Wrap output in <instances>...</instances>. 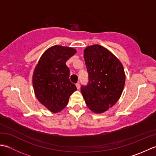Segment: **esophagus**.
Instances as JSON below:
<instances>
[{"instance_id": "esophagus-1", "label": "esophagus", "mask_w": 156, "mask_h": 156, "mask_svg": "<svg viewBox=\"0 0 156 156\" xmlns=\"http://www.w3.org/2000/svg\"><path fill=\"white\" fill-rule=\"evenodd\" d=\"M76 88H77L78 89H79V88H80V83H76Z\"/></svg>"}]
</instances>
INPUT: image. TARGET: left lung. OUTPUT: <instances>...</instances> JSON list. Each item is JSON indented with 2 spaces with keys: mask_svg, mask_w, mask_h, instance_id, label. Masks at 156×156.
Masks as SVG:
<instances>
[{
  "mask_svg": "<svg viewBox=\"0 0 156 156\" xmlns=\"http://www.w3.org/2000/svg\"><path fill=\"white\" fill-rule=\"evenodd\" d=\"M88 82L81 92L88 107L102 113L112 107L123 90L125 75L121 62L107 49L93 45L84 49Z\"/></svg>",
  "mask_w": 156,
  "mask_h": 156,
  "instance_id": "8db88e82",
  "label": "left lung"
}]
</instances>
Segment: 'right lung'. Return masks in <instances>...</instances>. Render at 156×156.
Returning <instances> with one entry per match:
<instances>
[{
  "label": "right lung",
  "mask_w": 156,
  "mask_h": 156,
  "mask_svg": "<svg viewBox=\"0 0 156 156\" xmlns=\"http://www.w3.org/2000/svg\"><path fill=\"white\" fill-rule=\"evenodd\" d=\"M76 49L54 45L39 59L33 76V86L38 101L53 112H60L67 105L70 95L77 90L69 80L66 64Z\"/></svg>",
  "instance_id": "1"
}]
</instances>
